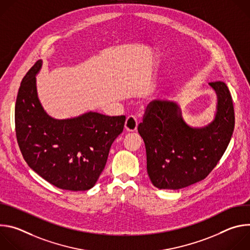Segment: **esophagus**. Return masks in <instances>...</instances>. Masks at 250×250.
<instances>
[{"label":"esophagus","mask_w":250,"mask_h":250,"mask_svg":"<svg viewBox=\"0 0 250 250\" xmlns=\"http://www.w3.org/2000/svg\"><path fill=\"white\" fill-rule=\"evenodd\" d=\"M137 125H138V122H137L136 118L133 116H128L126 118V121L125 124V129L128 132L135 131L137 129Z\"/></svg>","instance_id":"obj_1"}]
</instances>
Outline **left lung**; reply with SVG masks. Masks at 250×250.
Listing matches in <instances>:
<instances>
[{"label":"left lung","mask_w":250,"mask_h":250,"mask_svg":"<svg viewBox=\"0 0 250 250\" xmlns=\"http://www.w3.org/2000/svg\"><path fill=\"white\" fill-rule=\"evenodd\" d=\"M209 85L218 95V111L207 126L190 127L173 102L155 100L146 106L137 130L146 144L147 173L156 188L178 190L204 180L224 155L234 128L232 99L223 81Z\"/></svg>","instance_id":"8db88e82"}]
</instances>
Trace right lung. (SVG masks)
Instances as JSON below:
<instances>
[{"label": "right lung", "mask_w": 250, "mask_h": 250, "mask_svg": "<svg viewBox=\"0 0 250 250\" xmlns=\"http://www.w3.org/2000/svg\"><path fill=\"white\" fill-rule=\"evenodd\" d=\"M38 60L21 83L15 109L17 140L27 165L57 188L86 191L104 168L114 140L123 132L125 117L87 113L54 120L39 101Z\"/></svg>", "instance_id": "right-lung-1"}]
</instances>
